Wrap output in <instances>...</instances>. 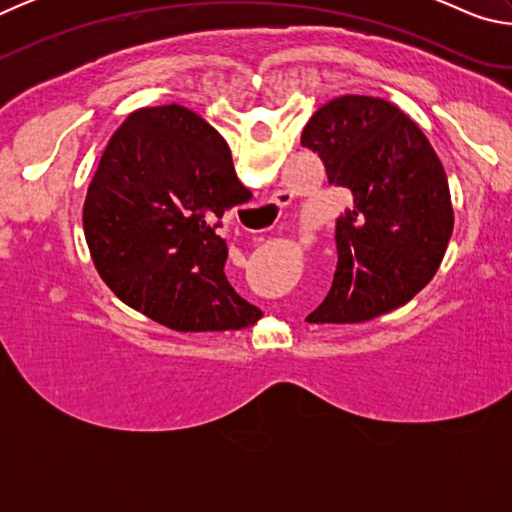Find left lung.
Masks as SVG:
<instances>
[{
  "label": "left lung",
  "mask_w": 512,
  "mask_h": 512,
  "mask_svg": "<svg viewBox=\"0 0 512 512\" xmlns=\"http://www.w3.org/2000/svg\"><path fill=\"white\" fill-rule=\"evenodd\" d=\"M300 144L329 185L352 192L336 221L334 282L307 323H366L409 302L436 275L454 230L443 162L391 101L345 94L318 108Z\"/></svg>",
  "instance_id": "obj_1"
}]
</instances>
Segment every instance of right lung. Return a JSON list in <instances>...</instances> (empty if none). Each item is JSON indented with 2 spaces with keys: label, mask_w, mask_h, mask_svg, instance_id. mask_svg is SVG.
<instances>
[{
  "label": "right lung",
  "mask_w": 512,
  "mask_h": 512,
  "mask_svg": "<svg viewBox=\"0 0 512 512\" xmlns=\"http://www.w3.org/2000/svg\"><path fill=\"white\" fill-rule=\"evenodd\" d=\"M223 137L185 106L142 108L103 151L83 205L101 280L128 307L176 332L255 325L262 311L230 287L216 228L250 201Z\"/></svg>",
  "instance_id": "add662e5"
}]
</instances>
